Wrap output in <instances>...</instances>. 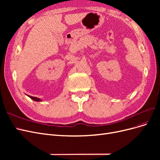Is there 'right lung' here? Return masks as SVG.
I'll list each match as a JSON object with an SVG mask.
<instances>
[{
  "label": "right lung",
  "instance_id": "obj_1",
  "mask_svg": "<svg viewBox=\"0 0 160 160\" xmlns=\"http://www.w3.org/2000/svg\"><path fill=\"white\" fill-rule=\"evenodd\" d=\"M31 99H32V100L34 101H41V100L39 99V98H35V97H32V96H28Z\"/></svg>",
  "mask_w": 160,
  "mask_h": 160
}]
</instances>
